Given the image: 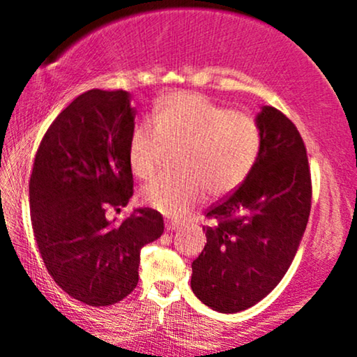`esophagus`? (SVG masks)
Masks as SVG:
<instances>
[{
  "label": "esophagus",
  "instance_id": "34e87169",
  "mask_svg": "<svg viewBox=\"0 0 357 357\" xmlns=\"http://www.w3.org/2000/svg\"><path fill=\"white\" fill-rule=\"evenodd\" d=\"M165 229H167V232H174V231H177L178 226H177V224H170V222H165Z\"/></svg>",
  "mask_w": 357,
  "mask_h": 357
}]
</instances>
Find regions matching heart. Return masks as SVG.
<instances>
[{
	"mask_svg": "<svg viewBox=\"0 0 357 357\" xmlns=\"http://www.w3.org/2000/svg\"><path fill=\"white\" fill-rule=\"evenodd\" d=\"M178 149L174 167L141 190L146 206L170 218H183L204 197H222L248 177L260 149L255 120L190 92L170 96L154 114L136 126L128 162L135 177L148 180L165 151Z\"/></svg>",
	"mask_w": 357,
	"mask_h": 357,
	"instance_id": "b5f03b06",
	"label": "heart"
}]
</instances>
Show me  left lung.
<instances>
[{"label":"left lung","instance_id":"obj_1","mask_svg":"<svg viewBox=\"0 0 357 357\" xmlns=\"http://www.w3.org/2000/svg\"><path fill=\"white\" fill-rule=\"evenodd\" d=\"M260 149L243 183L206 216L216 221L192 263V291L204 305L236 314L258 304L289 270L310 214L304 141L275 107L255 116Z\"/></svg>","mask_w":357,"mask_h":357}]
</instances>
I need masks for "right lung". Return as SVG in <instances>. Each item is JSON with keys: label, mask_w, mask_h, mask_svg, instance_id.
I'll return each mask as SVG.
<instances>
[{"label": "right lung", "mask_w": 357, "mask_h": 357, "mask_svg": "<svg viewBox=\"0 0 357 357\" xmlns=\"http://www.w3.org/2000/svg\"><path fill=\"white\" fill-rule=\"evenodd\" d=\"M135 116L130 92L87 91L56 116L33 160L29 197L38 252L56 284L87 305L125 299L138 284L141 248L164 232L162 216L149 208L120 224L107 219L133 197Z\"/></svg>", "instance_id": "obj_1"}]
</instances>
